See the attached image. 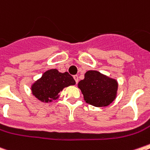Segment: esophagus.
Returning a JSON list of instances; mask_svg holds the SVG:
<instances>
[{
    "instance_id": "1",
    "label": "esophagus",
    "mask_w": 150,
    "mask_h": 150,
    "mask_svg": "<svg viewBox=\"0 0 150 150\" xmlns=\"http://www.w3.org/2000/svg\"><path fill=\"white\" fill-rule=\"evenodd\" d=\"M73 78H74V79H75V82H76V84H78V82H79V76H78L77 75H74V76H73Z\"/></svg>"
}]
</instances>
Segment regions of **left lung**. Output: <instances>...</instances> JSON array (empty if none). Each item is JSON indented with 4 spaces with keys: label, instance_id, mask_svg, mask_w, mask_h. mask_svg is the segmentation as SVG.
Here are the masks:
<instances>
[{
    "label": "left lung",
    "instance_id": "left-lung-1",
    "mask_svg": "<svg viewBox=\"0 0 150 150\" xmlns=\"http://www.w3.org/2000/svg\"><path fill=\"white\" fill-rule=\"evenodd\" d=\"M88 104L94 107H106L117 98L118 82L95 70H89L85 74V79L78 84Z\"/></svg>",
    "mask_w": 150,
    "mask_h": 150
}]
</instances>
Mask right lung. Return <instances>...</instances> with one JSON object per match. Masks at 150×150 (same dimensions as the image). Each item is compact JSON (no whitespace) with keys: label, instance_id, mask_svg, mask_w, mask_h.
Instances as JSON below:
<instances>
[{"label":"right lung","instance_id":"right-lung-1","mask_svg":"<svg viewBox=\"0 0 150 150\" xmlns=\"http://www.w3.org/2000/svg\"><path fill=\"white\" fill-rule=\"evenodd\" d=\"M74 85L75 81L67 71L62 73L57 69H50L33 83L31 91L33 95L41 102L50 103L59 98L60 91L65 88Z\"/></svg>","mask_w":150,"mask_h":150}]
</instances>
